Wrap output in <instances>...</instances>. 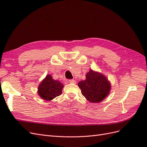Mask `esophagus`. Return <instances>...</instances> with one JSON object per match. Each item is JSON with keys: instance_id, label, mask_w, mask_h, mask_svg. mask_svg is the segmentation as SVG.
<instances>
[{"instance_id": "obj_1", "label": "esophagus", "mask_w": 147, "mask_h": 147, "mask_svg": "<svg viewBox=\"0 0 147 147\" xmlns=\"http://www.w3.org/2000/svg\"><path fill=\"white\" fill-rule=\"evenodd\" d=\"M69 82L70 83H72V84H75V83H76V81H75V80H73V79L69 80Z\"/></svg>"}]
</instances>
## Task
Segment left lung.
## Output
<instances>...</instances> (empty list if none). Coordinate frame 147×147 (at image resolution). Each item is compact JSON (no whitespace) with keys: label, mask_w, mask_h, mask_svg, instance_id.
Returning <instances> with one entry per match:
<instances>
[{"label":"left lung","mask_w":147,"mask_h":147,"mask_svg":"<svg viewBox=\"0 0 147 147\" xmlns=\"http://www.w3.org/2000/svg\"><path fill=\"white\" fill-rule=\"evenodd\" d=\"M78 85L82 95L88 100L94 103L103 100L109 94L111 88L104 75L92 70L86 75V80L80 82Z\"/></svg>","instance_id":"left-lung-1"}]
</instances>
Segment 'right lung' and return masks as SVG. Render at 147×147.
I'll use <instances>...</instances> for the list:
<instances>
[{"instance_id":"obj_1","label":"right lung","mask_w":147,"mask_h":147,"mask_svg":"<svg viewBox=\"0 0 147 147\" xmlns=\"http://www.w3.org/2000/svg\"><path fill=\"white\" fill-rule=\"evenodd\" d=\"M63 87V83L53 80L50 75H48L39 84L38 94L44 100H50L61 94Z\"/></svg>"}]
</instances>
